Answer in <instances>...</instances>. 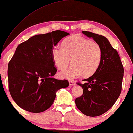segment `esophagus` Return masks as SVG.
Wrapping results in <instances>:
<instances>
[{
	"label": "esophagus",
	"mask_w": 133,
	"mask_h": 133,
	"mask_svg": "<svg viewBox=\"0 0 133 133\" xmlns=\"http://www.w3.org/2000/svg\"><path fill=\"white\" fill-rule=\"evenodd\" d=\"M69 84H70V86H72V85H75V82H74V81H69Z\"/></svg>",
	"instance_id": "34e87169"
}]
</instances>
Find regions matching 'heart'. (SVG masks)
<instances>
[{
  "label": "heart",
  "mask_w": 133,
  "mask_h": 133,
  "mask_svg": "<svg viewBox=\"0 0 133 133\" xmlns=\"http://www.w3.org/2000/svg\"><path fill=\"white\" fill-rule=\"evenodd\" d=\"M52 57L57 68H66L71 59L72 65L59 73L61 78L73 79L83 74L90 76L96 72L101 65L103 51L101 45L79 35L65 39L62 47L55 46Z\"/></svg>",
  "instance_id": "obj_1"
}]
</instances>
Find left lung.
<instances>
[{
    "instance_id": "left-lung-1",
    "label": "left lung",
    "mask_w": 133,
    "mask_h": 133,
    "mask_svg": "<svg viewBox=\"0 0 133 133\" xmlns=\"http://www.w3.org/2000/svg\"><path fill=\"white\" fill-rule=\"evenodd\" d=\"M82 33L101 45L103 57L99 68L88 79L83 80V94L77 97V108L85 115L96 117L108 111L117 101L122 91L123 77V65L119 54L104 36L90 31Z\"/></svg>"
}]
</instances>
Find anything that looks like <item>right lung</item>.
<instances>
[{
    "mask_svg": "<svg viewBox=\"0 0 133 133\" xmlns=\"http://www.w3.org/2000/svg\"><path fill=\"white\" fill-rule=\"evenodd\" d=\"M69 34L56 30L34 36L18 45L8 63V88L14 102L23 110L44 111L53 103L56 91L68 87L67 80L51 77L57 71L51 52Z\"/></svg>",
    "mask_w": 133,
    "mask_h": 133,
    "instance_id": "add662e5",
    "label": "right lung"
}]
</instances>
